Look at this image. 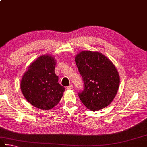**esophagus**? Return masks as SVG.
Masks as SVG:
<instances>
[{
  "instance_id": "34e87169",
  "label": "esophagus",
  "mask_w": 147,
  "mask_h": 147,
  "mask_svg": "<svg viewBox=\"0 0 147 147\" xmlns=\"http://www.w3.org/2000/svg\"><path fill=\"white\" fill-rule=\"evenodd\" d=\"M67 89H69V90H71V89H73V85H72V84H71L70 85H69V86H68L67 87Z\"/></svg>"
}]
</instances>
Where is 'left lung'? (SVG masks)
I'll use <instances>...</instances> for the list:
<instances>
[{"label":"left lung","mask_w":147,"mask_h":147,"mask_svg":"<svg viewBox=\"0 0 147 147\" xmlns=\"http://www.w3.org/2000/svg\"><path fill=\"white\" fill-rule=\"evenodd\" d=\"M75 62L84 84V90L78 94L83 104L92 111L111 104L118 90L120 80L113 63L102 53L90 51L78 53Z\"/></svg>","instance_id":"8db88e82"}]
</instances>
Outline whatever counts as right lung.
<instances>
[{
    "label": "right lung",
    "mask_w": 147,
    "mask_h": 147,
    "mask_svg": "<svg viewBox=\"0 0 147 147\" xmlns=\"http://www.w3.org/2000/svg\"><path fill=\"white\" fill-rule=\"evenodd\" d=\"M56 60L51 55L39 57L23 74L20 89L29 103L42 110H49L59 103L65 91L55 74Z\"/></svg>",
    "instance_id": "add662e5"
}]
</instances>
